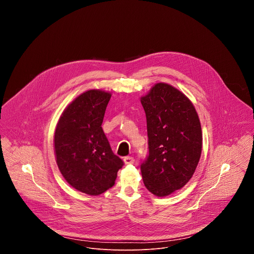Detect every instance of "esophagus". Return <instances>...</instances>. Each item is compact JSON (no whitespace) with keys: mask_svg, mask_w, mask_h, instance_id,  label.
I'll use <instances>...</instances> for the list:
<instances>
[{"mask_svg":"<svg viewBox=\"0 0 254 254\" xmlns=\"http://www.w3.org/2000/svg\"><path fill=\"white\" fill-rule=\"evenodd\" d=\"M124 163L125 165H131L134 163V159L132 157H126L124 159Z\"/></svg>","mask_w":254,"mask_h":254,"instance_id":"1","label":"esophagus"}]
</instances>
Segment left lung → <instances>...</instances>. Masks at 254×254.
<instances>
[{"label": "left lung", "instance_id": "obj_1", "mask_svg": "<svg viewBox=\"0 0 254 254\" xmlns=\"http://www.w3.org/2000/svg\"><path fill=\"white\" fill-rule=\"evenodd\" d=\"M140 102L149 136V157L140 165L143 184L155 196H169L189 182L198 166L200 120L192 101L168 83H156Z\"/></svg>", "mask_w": 254, "mask_h": 254}]
</instances>
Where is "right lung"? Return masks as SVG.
Segmentation results:
<instances>
[{"mask_svg": "<svg viewBox=\"0 0 254 254\" xmlns=\"http://www.w3.org/2000/svg\"><path fill=\"white\" fill-rule=\"evenodd\" d=\"M112 93L90 89L62 113L54 132L56 163L66 182L82 193L97 196L115 185L124 166L101 127Z\"/></svg>", "mask_w": 254, "mask_h": 254, "instance_id": "obj_1", "label": "right lung"}]
</instances>
